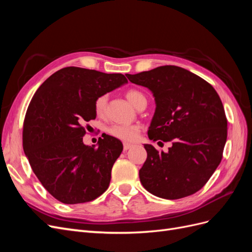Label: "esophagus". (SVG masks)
Returning a JSON list of instances; mask_svg holds the SVG:
<instances>
[{"instance_id": "obj_1", "label": "esophagus", "mask_w": 252, "mask_h": 252, "mask_svg": "<svg viewBox=\"0 0 252 252\" xmlns=\"http://www.w3.org/2000/svg\"><path fill=\"white\" fill-rule=\"evenodd\" d=\"M133 146L132 144H128V143H124V150L126 151V150H128L129 148H131Z\"/></svg>"}]
</instances>
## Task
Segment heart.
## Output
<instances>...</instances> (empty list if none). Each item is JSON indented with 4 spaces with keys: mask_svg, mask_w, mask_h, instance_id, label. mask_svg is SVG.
Instances as JSON below:
<instances>
[{
    "mask_svg": "<svg viewBox=\"0 0 252 252\" xmlns=\"http://www.w3.org/2000/svg\"><path fill=\"white\" fill-rule=\"evenodd\" d=\"M126 97L128 101L130 102L135 108L139 107V105L146 101V96L138 89H129L126 91ZM106 107V96L101 95L97 96L94 104V112L97 117H102L105 112ZM107 133L111 135L112 138L118 139L122 142L125 143H131L134 142L139 138L140 134V127L138 125H123V124H117L112 125L107 129Z\"/></svg>",
    "mask_w": 252,
    "mask_h": 252,
    "instance_id": "1",
    "label": "heart"
}]
</instances>
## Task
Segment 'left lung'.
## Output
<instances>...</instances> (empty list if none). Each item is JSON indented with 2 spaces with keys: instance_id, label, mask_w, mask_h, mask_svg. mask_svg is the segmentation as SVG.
Here are the masks:
<instances>
[{
  "instance_id": "left-lung-1",
  "label": "left lung",
  "mask_w": 252,
  "mask_h": 252,
  "mask_svg": "<svg viewBox=\"0 0 252 252\" xmlns=\"http://www.w3.org/2000/svg\"><path fill=\"white\" fill-rule=\"evenodd\" d=\"M126 77L154 94L157 108L149 139L172 143L166 154L144 145L147 158L139 172L142 185L167 200L199 191L222 161L227 140V119L218 93L199 75L172 65Z\"/></svg>"
}]
</instances>
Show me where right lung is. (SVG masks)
Wrapping results in <instances>:
<instances>
[{
  "label": "right lung",
  "mask_w": 252,
  "mask_h": 252,
  "mask_svg": "<svg viewBox=\"0 0 252 252\" xmlns=\"http://www.w3.org/2000/svg\"><path fill=\"white\" fill-rule=\"evenodd\" d=\"M127 83L124 74L65 67L45 81L27 108L23 148L47 191L64 204L95 200L107 190L123 144L111 135L84 145L85 123L94 120L97 96Z\"/></svg>",
  "instance_id": "obj_1"
}]
</instances>
